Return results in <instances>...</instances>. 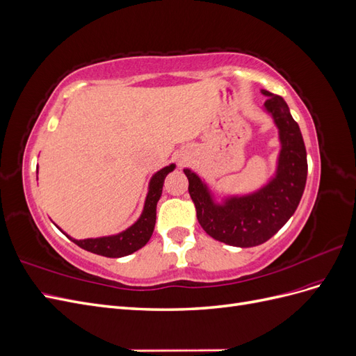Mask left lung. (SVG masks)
<instances>
[{
    "label": "left lung",
    "mask_w": 356,
    "mask_h": 356,
    "mask_svg": "<svg viewBox=\"0 0 356 356\" xmlns=\"http://www.w3.org/2000/svg\"><path fill=\"white\" fill-rule=\"evenodd\" d=\"M261 92L267 96L264 106L275 118L282 144L276 177L254 195L215 204L200 178L184 169L202 229L215 241L232 246L250 248L270 239L296 212L306 187L307 159L300 127L281 96Z\"/></svg>",
    "instance_id": "1"
}]
</instances>
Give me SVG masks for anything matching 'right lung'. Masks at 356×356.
Returning <instances> with one entry per match:
<instances>
[{
	"label": "right lung",
	"instance_id": "1",
	"mask_svg": "<svg viewBox=\"0 0 356 356\" xmlns=\"http://www.w3.org/2000/svg\"><path fill=\"white\" fill-rule=\"evenodd\" d=\"M175 165L166 166L152 178L149 182V191L145 199V207L144 212L132 227H129L120 234L108 236V238H98V239H84V241H75L72 238H68L79 245L83 250L98 254L102 257H110V258H118L124 257L138 251L139 248H143L152 234L154 232L156 225V207L157 202L161 196V188H163V182L169 172L174 170Z\"/></svg>",
	"mask_w": 356,
	"mask_h": 356
}]
</instances>
